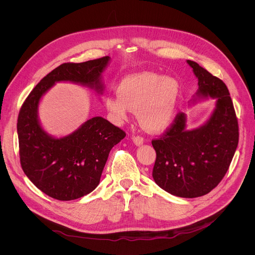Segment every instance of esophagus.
<instances>
[{"label":"esophagus","instance_id":"esophagus-1","mask_svg":"<svg viewBox=\"0 0 255 255\" xmlns=\"http://www.w3.org/2000/svg\"><path fill=\"white\" fill-rule=\"evenodd\" d=\"M132 140H133V142H134V144L136 145V146H140V145H142L143 142H144V139L141 136H134L132 138Z\"/></svg>","mask_w":255,"mask_h":255}]
</instances>
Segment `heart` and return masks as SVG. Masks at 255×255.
Wrapping results in <instances>:
<instances>
[{"instance_id": "obj_1", "label": "heart", "mask_w": 255, "mask_h": 255, "mask_svg": "<svg viewBox=\"0 0 255 255\" xmlns=\"http://www.w3.org/2000/svg\"><path fill=\"white\" fill-rule=\"evenodd\" d=\"M118 95L105 99L107 111L116 121L127 119L137 111L141 127L148 132H159L172 122L181 94L179 82L154 72H139L124 78L117 88Z\"/></svg>"}]
</instances>
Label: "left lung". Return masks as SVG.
<instances>
[{"label":"left lung","mask_w":255,"mask_h":255,"mask_svg":"<svg viewBox=\"0 0 255 255\" xmlns=\"http://www.w3.org/2000/svg\"><path fill=\"white\" fill-rule=\"evenodd\" d=\"M199 89L189 107L213 99L215 108L198 128L187 129V114L180 113L159 139L152 141L156 160L152 176L158 187L181 198L210 193L226 174L238 145V122L226 85L197 62L187 60Z\"/></svg>","instance_id":"8db88e82"}]
</instances>
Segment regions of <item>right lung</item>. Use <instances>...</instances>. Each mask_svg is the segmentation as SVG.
Instances as JSON below:
<instances>
[{
	"label": "right lung",
	"mask_w": 255,
	"mask_h": 255,
	"mask_svg": "<svg viewBox=\"0 0 255 255\" xmlns=\"http://www.w3.org/2000/svg\"><path fill=\"white\" fill-rule=\"evenodd\" d=\"M111 58L63 63L44 77L29 94L18 117L17 132L23 171L36 188L59 201H71L99 185L109 153L125 132L102 117H93L72 133L55 137L42 127L39 104L60 82L88 87L103 95V72Z\"/></svg>",
	"instance_id": "1"
}]
</instances>
